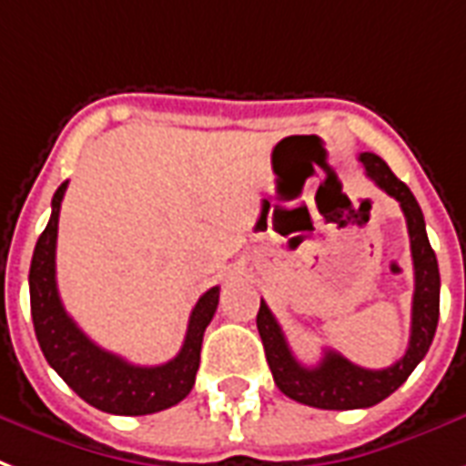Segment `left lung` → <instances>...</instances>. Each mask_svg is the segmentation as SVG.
Here are the masks:
<instances>
[{"label": "left lung", "instance_id": "obj_1", "mask_svg": "<svg viewBox=\"0 0 466 466\" xmlns=\"http://www.w3.org/2000/svg\"><path fill=\"white\" fill-rule=\"evenodd\" d=\"M360 161L367 176L399 202L406 215L408 237H410V257H413L415 293L410 312V339L406 354L396 364L386 369H364L344 360L335 350H325L318 367H305L290 351L283 329L261 300L257 315V328L266 350V361L271 367L273 381L289 399L322 410H351L369 408L389 399L413 369L428 354L438 329L440 318V271L438 258L432 251L420 205L410 193V187L390 173V168L376 154H360Z\"/></svg>", "mask_w": 466, "mask_h": 466}]
</instances>
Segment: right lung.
Instances as JSON below:
<instances>
[{
	"label": "right lung",
	"mask_w": 466,
	"mask_h": 466,
	"mask_svg": "<svg viewBox=\"0 0 466 466\" xmlns=\"http://www.w3.org/2000/svg\"><path fill=\"white\" fill-rule=\"evenodd\" d=\"M66 187L67 180L53 195L51 219L35 241L28 271L31 318L46 361L85 403L105 413L148 415L176 406L195 386L202 335L218 310L219 289H209L195 303L187 322L186 342L166 364L137 367L97 347L66 312L56 283V239Z\"/></svg>",
	"instance_id": "add662e5"
}]
</instances>
